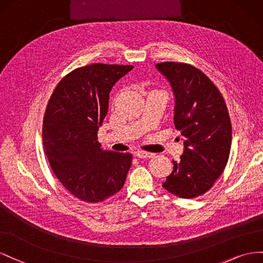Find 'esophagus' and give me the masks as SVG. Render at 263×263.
Wrapping results in <instances>:
<instances>
[{"instance_id":"obj_1","label":"esophagus","mask_w":263,"mask_h":263,"mask_svg":"<svg viewBox=\"0 0 263 263\" xmlns=\"http://www.w3.org/2000/svg\"><path fill=\"white\" fill-rule=\"evenodd\" d=\"M136 156L138 157V159H152L154 154L142 151V152H136Z\"/></svg>"}]
</instances>
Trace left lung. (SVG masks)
Masks as SVG:
<instances>
[{
  "mask_svg": "<svg viewBox=\"0 0 263 263\" xmlns=\"http://www.w3.org/2000/svg\"><path fill=\"white\" fill-rule=\"evenodd\" d=\"M175 96L174 124L184 152L173 161L163 187L179 198H195L212 189L226 167L231 147V123L220 91L206 74L190 64H156Z\"/></svg>",
  "mask_w": 263,
  "mask_h": 263,
  "instance_id": "1",
  "label": "left lung"
}]
</instances>
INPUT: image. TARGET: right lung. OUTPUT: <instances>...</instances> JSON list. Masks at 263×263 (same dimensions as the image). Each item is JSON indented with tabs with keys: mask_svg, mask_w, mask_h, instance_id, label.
<instances>
[{
	"mask_svg": "<svg viewBox=\"0 0 263 263\" xmlns=\"http://www.w3.org/2000/svg\"><path fill=\"white\" fill-rule=\"evenodd\" d=\"M131 65L92 64L58 82L43 121V144L57 179L74 197L101 202L122 189L132 155L102 151L98 130L108 112L109 93Z\"/></svg>",
	"mask_w": 263,
	"mask_h": 263,
	"instance_id": "add662e5",
	"label": "right lung"
}]
</instances>
